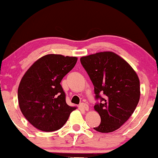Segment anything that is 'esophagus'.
<instances>
[{
	"mask_svg": "<svg viewBox=\"0 0 158 158\" xmlns=\"http://www.w3.org/2000/svg\"><path fill=\"white\" fill-rule=\"evenodd\" d=\"M80 107H81V109L85 110V111H88V109H89V107H88V105L87 104V103H81V104H80Z\"/></svg>",
	"mask_w": 158,
	"mask_h": 158,
	"instance_id": "34e87169",
	"label": "esophagus"
}]
</instances>
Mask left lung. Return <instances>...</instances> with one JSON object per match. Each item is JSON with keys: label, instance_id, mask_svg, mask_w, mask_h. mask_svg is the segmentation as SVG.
<instances>
[{"label": "left lung", "instance_id": "obj_1", "mask_svg": "<svg viewBox=\"0 0 158 158\" xmlns=\"http://www.w3.org/2000/svg\"><path fill=\"white\" fill-rule=\"evenodd\" d=\"M81 62L94 86V109L101 116L95 130L109 133L120 128L134 113L140 97L139 80L127 61L113 52L85 56ZM101 94L105 95L104 98Z\"/></svg>", "mask_w": 158, "mask_h": 158}]
</instances>
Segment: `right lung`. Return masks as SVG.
I'll return each mask as SVG.
<instances>
[{
    "label": "right lung",
    "mask_w": 158,
    "mask_h": 158,
    "mask_svg": "<svg viewBox=\"0 0 158 158\" xmlns=\"http://www.w3.org/2000/svg\"><path fill=\"white\" fill-rule=\"evenodd\" d=\"M77 58L44 55L25 73L18 88L19 107L30 124L44 131L60 129L76 107L65 101L60 82L74 68Z\"/></svg>",
    "instance_id": "add662e5"
}]
</instances>
